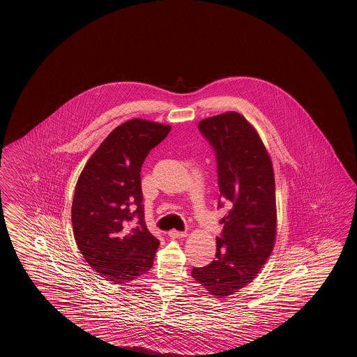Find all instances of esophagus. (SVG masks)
<instances>
[{
    "label": "esophagus",
    "instance_id": "obj_1",
    "mask_svg": "<svg viewBox=\"0 0 357 357\" xmlns=\"http://www.w3.org/2000/svg\"><path fill=\"white\" fill-rule=\"evenodd\" d=\"M169 236L174 238L185 237V236H187V231H179V230H175V229H173V230H170V231H169Z\"/></svg>",
    "mask_w": 357,
    "mask_h": 357
}]
</instances>
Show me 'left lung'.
Listing matches in <instances>:
<instances>
[{
  "mask_svg": "<svg viewBox=\"0 0 357 357\" xmlns=\"http://www.w3.org/2000/svg\"><path fill=\"white\" fill-rule=\"evenodd\" d=\"M216 153L220 220L216 255L191 276L208 293L224 298L246 287L268 259L276 238L275 176L270 155L257 130L237 112L202 120L197 126Z\"/></svg>",
  "mask_w": 357,
  "mask_h": 357,
  "instance_id": "obj_1",
  "label": "left lung"
}]
</instances>
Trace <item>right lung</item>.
Returning <instances> with one entry per match:
<instances>
[{"instance_id": "add662e5", "label": "right lung", "mask_w": 357, "mask_h": 357, "mask_svg": "<svg viewBox=\"0 0 357 357\" xmlns=\"http://www.w3.org/2000/svg\"><path fill=\"white\" fill-rule=\"evenodd\" d=\"M170 130L148 120L123 123L78 178L72 206L77 246L90 267L114 284L135 280L153 266L160 241L144 221L141 166Z\"/></svg>"}]
</instances>
